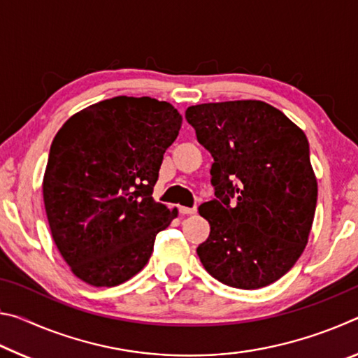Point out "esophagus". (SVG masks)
<instances>
[{"instance_id":"obj_1","label":"esophagus","mask_w":358,"mask_h":358,"mask_svg":"<svg viewBox=\"0 0 358 358\" xmlns=\"http://www.w3.org/2000/svg\"><path fill=\"white\" fill-rule=\"evenodd\" d=\"M197 211V208H189V207H180V213L181 215H194Z\"/></svg>"}]
</instances>
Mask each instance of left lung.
I'll return each instance as SVG.
<instances>
[{
  "instance_id": "obj_1",
  "label": "left lung",
  "mask_w": 358,
  "mask_h": 358,
  "mask_svg": "<svg viewBox=\"0 0 358 358\" xmlns=\"http://www.w3.org/2000/svg\"><path fill=\"white\" fill-rule=\"evenodd\" d=\"M186 120L215 159L216 199L199 207L210 237L197 256L226 286H268L295 265L311 232L317 180L305 132L254 99L191 106Z\"/></svg>"
}]
</instances>
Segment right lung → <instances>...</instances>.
Masks as SVG:
<instances>
[{"mask_svg":"<svg viewBox=\"0 0 358 358\" xmlns=\"http://www.w3.org/2000/svg\"><path fill=\"white\" fill-rule=\"evenodd\" d=\"M181 121L166 101L117 96L57 132L42 196L52 238L78 280L113 287L147 265L156 235L178 216L151 196Z\"/></svg>","mask_w":358,"mask_h":358,"instance_id":"obj_1","label":"right lung"}]
</instances>
